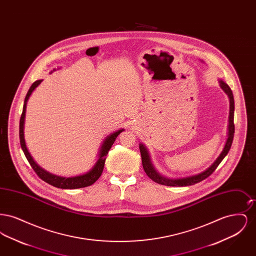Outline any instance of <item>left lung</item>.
<instances>
[{
  "instance_id": "left-lung-1",
  "label": "left lung",
  "mask_w": 256,
  "mask_h": 256,
  "mask_svg": "<svg viewBox=\"0 0 256 256\" xmlns=\"http://www.w3.org/2000/svg\"><path fill=\"white\" fill-rule=\"evenodd\" d=\"M220 88L226 93V95L230 98V124H228V137L226 140V143L224 145V148L222 150V152H220L219 158L215 160V162L204 172L198 174L196 176H188V178H176V180H170L162 176L160 174H158L156 170L154 169V167L152 166L150 158V154L148 152L146 146L143 144L139 145L140 148V152H141V158H142V164H143V168L146 174V176L152 180L154 182L162 184V185H166V186H189V185H194L196 183L200 182L202 180H206L208 178L214 170L217 169V167L219 166L220 163L222 161V159L226 158V156L228 154L230 148H232V141H233V137H234V132H235V126H234V98L232 94V89L230 87L228 86L226 82H224L222 80H220Z\"/></svg>"
}]
</instances>
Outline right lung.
<instances>
[{
	"instance_id": "right-lung-1",
	"label": "right lung",
	"mask_w": 256,
	"mask_h": 256,
	"mask_svg": "<svg viewBox=\"0 0 256 256\" xmlns=\"http://www.w3.org/2000/svg\"><path fill=\"white\" fill-rule=\"evenodd\" d=\"M42 82V80H36L32 84V86H30V88L28 89L26 96L24 98V106H23V112L21 115V119H20V128H19V137H20V144L21 148L24 152V156L28 159V163L30 164L32 168L36 172L37 176L44 180L45 182L49 183L50 185L61 188V189H78V188H82V187H87L92 185L93 183L96 182L98 178L100 176L104 167V162L106 159V154H108L111 146L113 145L115 139L117 138V136L124 132V130H119L113 134H110V136H108L106 138V140L104 141L102 145L100 146V154H98V159L97 162L95 163L94 167L87 172L84 174H80V176H72V178H63V176H58L56 174H52L49 172L42 169L41 167H39L36 163L34 162V160L30 156L26 146L24 143V115H26V102L28 100L30 96L32 95V93L34 92V90Z\"/></svg>"
}]
</instances>
